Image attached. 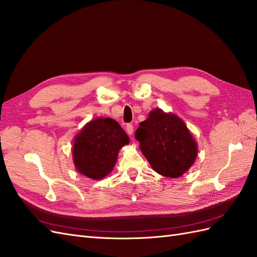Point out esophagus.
Returning <instances> with one entry per match:
<instances>
[{
  "label": "esophagus",
  "mask_w": 257,
  "mask_h": 257,
  "mask_svg": "<svg viewBox=\"0 0 257 257\" xmlns=\"http://www.w3.org/2000/svg\"><path fill=\"white\" fill-rule=\"evenodd\" d=\"M126 132L128 135H132L134 132V127H133V124H126Z\"/></svg>",
  "instance_id": "esophagus-1"
}]
</instances>
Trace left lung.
I'll use <instances>...</instances> for the list:
<instances>
[{
	"label": "left lung",
	"instance_id": "obj_1",
	"mask_svg": "<svg viewBox=\"0 0 257 257\" xmlns=\"http://www.w3.org/2000/svg\"><path fill=\"white\" fill-rule=\"evenodd\" d=\"M135 139L150 166L164 177H181L196 159V143L184 122L160 109L153 110L140 123Z\"/></svg>",
	"mask_w": 257,
	"mask_h": 257
}]
</instances>
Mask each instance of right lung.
<instances>
[{
    "mask_svg": "<svg viewBox=\"0 0 257 257\" xmlns=\"http://www.w3.org/2000/svg\"><path fill=\"white\" fill-rule=\"evenodd\" d=\"M130 139L116 121L99 117L81 130L74 143L73 157L77 170L93 180L104 178L113 169L120 148Z\"/></svg>",
    "mask_w": 257,
    "mask_h": 257,
    "instance_id": "add662e5",
    "label": "right lung"
}]
</instances>
